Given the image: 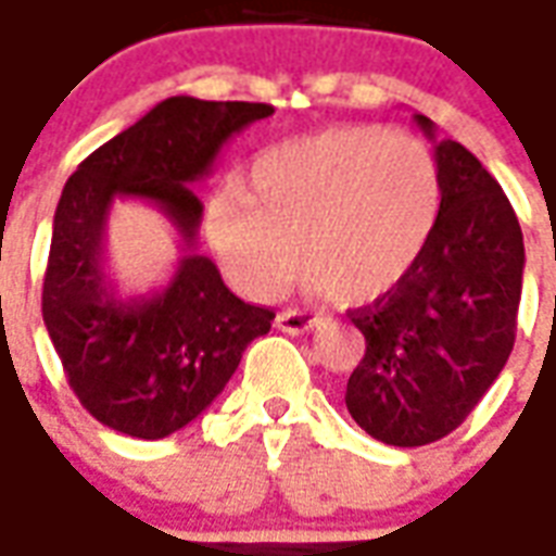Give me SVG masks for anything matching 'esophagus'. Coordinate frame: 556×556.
I'll return each mask as SVG.
<instances>
[{"instance_id":"obj_1","label":"esophagus","mask_w":556,"mask_h":556,"mask_svg":"<svg viewBox=\"0 0 556 556\" xmlns=\"http://www.w3.org/2000/svg\"><path fill=\"white\" fill-rule=\"evenodd\" d=\"M315 325H318V318L313 313H303V309H282L277 315V327L282 333H291V337L309 333Z\"/></svg>"}]
</instances>
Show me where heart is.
<instances>
[{
    "label": "heart",
    "instance_id": "obj_1",
    "mask_svg": "<svg viewBox=\"0 0 556 556\" xmlns=\"http://www.w3.org/2000/svg\"><path fill=\"white\" fill-rule=\"evenodd\" d=\"M438 217L431 148L402 130L345 125L262 151L247 190L226 187L211 202L207 238L253 298L279 294L303 258L306 289L363 303L408 277Z\"/></svg>",
    "mask_w": 556,
    "mask_h": 556
}]
</instances>
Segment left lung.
<instances>
[{
    "instance_id": "obj_1",
    "label": "left lung",
    "mask_w": 556,
    "mask_h": 556,
    "mask_svg": "<svg viewBox=\"0 0 556 556\" xmlns=\"http://www.w3.org/2000/svg\"><path fill=\"white\" fill-rule=\"evenodd\" d=\"M441 217L408 277L351 321L366 354L351 372L354 422L390 446H422L458 429L515 345L525 238L509 199L462 142L434 137Z\"/></svg>"
}]
</instances>
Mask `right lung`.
<instances>
[{
    "instance_id": "add662e5",
    "label": "right lung",
    "mask_w": 556,
    "mask_h": 556,
    "mask_svg": "<svg viewBox=\"0 0 556 556\" xmlns=\"http://www.w3.org/2000/svg\"><path fill=\"white\" fill-rule=\"evenodd\" d=\"M270 113L267 103L166 98L67 178L43 277V325L67 384L103 426L142 441L184 429L223 393L247 345L270 330L274 309L231 294L195 250L202 202L190 190L235 134ZM115 198H146L179 229L185 255L160 292L122 299L105 277Z\"/></svg>"
}]
</instances>
